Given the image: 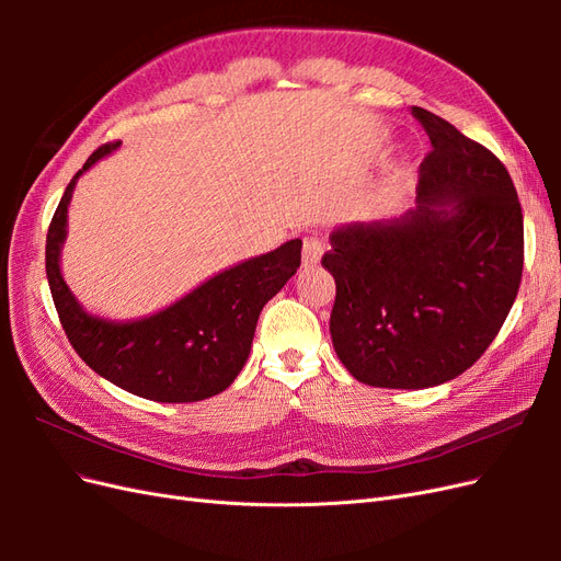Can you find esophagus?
<instances>
[{"mask_svg": "<svg viewBox=\"0 0 561 561\" xmlns=\"http://www.w3.org/2000/svg\"><path fill=\"white\" fill-rule=\"evenodd\" d=\"M322 257V243L318 239H304L301 245V264L304 266H316Z\"/></svg>", "mask_w": 561, "mask_h": 561, "instance_id": "esophagus-1", "label": "esophagus"}]
</instances>
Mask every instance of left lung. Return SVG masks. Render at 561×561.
I'll use <instances>...</instances> for the list:
<instances>
[{"label": "left lung", "instance_id": "obj_1", "mask_svg": "<svg viewBox=\"0 0 561 561\" xmlns=\"http://www.w3.org/2000/svg\"><path fill=\"white\" fill-rule=\"evenodd\" d=\"M433 149L416 208L332 231L330 334L339 360L375 388H428L480 360L511 313L524 268L515 184L486 147L412 107Z\"/></svg>", "mask_w": 561, "mask_h": 561}]
</instances>
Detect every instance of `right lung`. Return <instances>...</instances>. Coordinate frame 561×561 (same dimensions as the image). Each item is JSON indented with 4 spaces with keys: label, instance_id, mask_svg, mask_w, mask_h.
<instances>
[{
    "label": "right lung",
    "instance_id": "obj_1",
    "mask_svg": "<svg viewBox=\"0 0 561 561\" xmlns=\"http://www.w3.org/2000/svg\"><path fill=\"white\" fill-rule=\"evenodd\" d=\"M122 142L98 147L54 213L46 233V278L60 325L79 358L114 386L157 402H198L222 393L243 369L264 304L301 264V241L231 266L173 307L133 322L83 311L60 276L67 206L77 178Z\"/></svg>",
    "mask_w": 561,
    "mask_h": 561
}]
</instances>
